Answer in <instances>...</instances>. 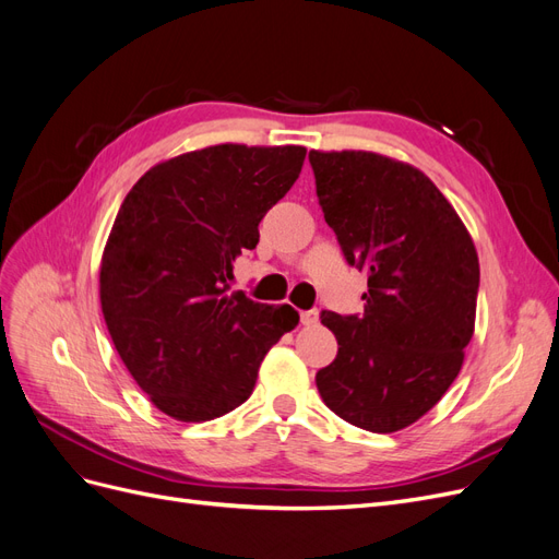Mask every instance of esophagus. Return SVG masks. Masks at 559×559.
<instances>
[{"label":"esophagus","instance_id":"esophagus-1","mask_svg":"<svg viewBox=\"0 0 559 559\" xmlns=\"http://www.w3.org/2000/svg\"><path fill=\"white\" fill-rule=\"evenodd\" d=\"M317 321H319V312H317V310L300 312V324H302V326H314Z\"/></svg>","mask_w":559,"mask_h":559}]
</instances>
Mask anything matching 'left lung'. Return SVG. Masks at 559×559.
<instances>
[{
    "mask_svg": "<svg viewBox=\"0 0 559 559\" xmlns=\"http://www.w3.org/2000/svg\"><path fill=\"white\" fill-rule=\"evenodd\" d=\"M310 163L347 263L368 270L361 317L321 312L337 357L317 373V389L349 425L401 431L460 376L476 329V245L448 198L408 163L317 148Z\"/></svg>",
    "mask_w": 559,
    "mask_h": 559,
    "instance_id": "1",
    "label": "left lung"
}]
</instances>
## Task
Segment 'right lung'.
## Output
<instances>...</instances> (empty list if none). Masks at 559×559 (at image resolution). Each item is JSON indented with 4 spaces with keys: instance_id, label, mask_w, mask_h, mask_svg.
Masks as SVG:
<instances>
[{
    "instance_id": "obj_1",
    "label": "right lung",
    "mask_w": 559,
    "mask_h": 559,
    "mask_svg": "<svg viewBox=\"0 0 559 559\" xmlns=\"http://www.w3.org/2000/svg\"><path fill=\"white\" fill-rule=\"evenodd\" d=\"M306 154L294 144L189 151L151 167L118 210L99 302L132 380L173 419L210 421L238 408L267 349L296 329L292 306L228 294V280Z\"/></svg>"
}]
</instances>
